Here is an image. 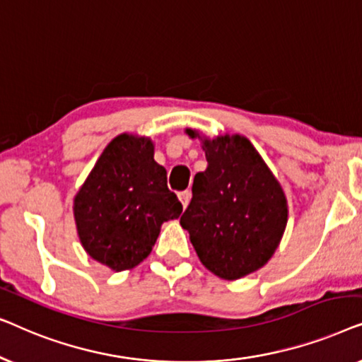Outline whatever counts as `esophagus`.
<instances>
[{
	"instance_id": "obj_1",
	"label": "esophagus",
	"mask_w": 362,
	"mask_h": 362,
	"mask_svg": "<svg viewBox=\"0 0 362 362\" xmlns=\"http://www.w3.org/2000/svg\"><path fill=\"white\" fill-rule=\"evenodd\" d=\"M180 201H181V204H182V207H186L187 204H189V201H191V191H182V192H180Z\"/></svg>"
}]
</instances>
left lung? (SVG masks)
<instances>
[{"mask_svg": "<svg viewBox=\"0 0 362 362\" xmlns=\"http://www.w3.org/2000/svg\"><path fill=\"white\" fill-rule=\"evenodd\" d=\"M202 148L207 168L194 176L181 226L189 230L202 265L221 279L235 280L274 255L288 217L286 199L245 136L204 140Z\"/></svg>", "mask_w": 362, "mask_h": 362, "instance_id": "8db88e82", "label": "left lung"}]
</instances>
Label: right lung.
Masks as SVG:
<instances>
[{
	"label": "right lung",
	"mask_w": 362,
	"mask_h": 362,
	"mask_svg": "<svg viewBox=\"0 0 362 362\" xmlns=\"http://www.w3.org/2000/svg\"><path fill=\"white\" fill-rule=\"evenodd\" d=\"M181 212L166 170L153 158V143L132 135L108 143L74 201L83 249L115 272L146 259L163 222Z\"/></svg>",
	"instance_id": "add662e5"
}]
</instances>
